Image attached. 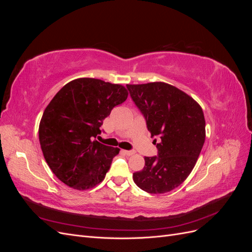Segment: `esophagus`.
I'll return each instance as SVG.
<instances>
[{
  "label": "esophagus",
  "mask_w": 252,
  "mask_h": 252,
  "mask_svg": "<svg viewBox=\"0 0 252 252\" xmlns=\"http://www.w3.org/2000/svg\"><path fill=\"white\" fill-rule=\"evenodd\" d=\"M122 152H123V154L126 155V156H132V155H134V151L133 150H122Z\"/></svg>",
  "instance_id": "obj_1"
}]
</instances>
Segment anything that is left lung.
Returning <instances> with one entry per match:
<instances>
[{
	"mask_svg": "<svg viewBox=\"0 0 252 252\" xmlns=\"http://www.w3.org/2000/svg\"><path fill=\"white\" fill-rule=\"evenodd\" d=\"M146 120L151 138H158V157H145L144 168L134 172L136 185L148 193H165L184 182L205 142L202 107L184 91L164 82L127 85Z\"/></svg>",
	"mask_w": 252,
	"mask_h": 252,
	"instance_id": "left-lung-1",
	"label": "left lung"
}]
</instances>
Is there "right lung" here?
I'll return each instance as SVG.
<instances>
[{
  "mask_svg": "<svg viewBox=\"0 0 252 252\" xmlns=\"http://www.w3.org/2000/svg\"><path fill=\"white\" fill-rule=\"evenodd\" d=\"M127 96L123 85L93 78L67 83L53 96L40 122L39 140L45 161L64 184L87 190L105 179L120 149L94 139L103 120Z\"/></svg>",
  "mask_w": 252,
  "mask_h": 252,
  "instance_id": "1",
  "label": "right lung"
}]
</instances>
